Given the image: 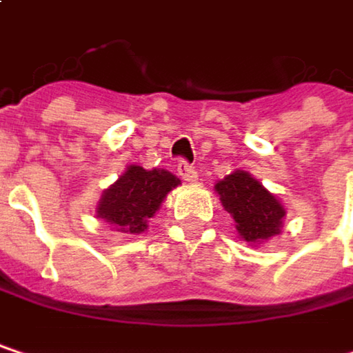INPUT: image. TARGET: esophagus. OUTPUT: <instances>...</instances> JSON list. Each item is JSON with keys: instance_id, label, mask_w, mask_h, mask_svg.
Listing matches in <instances>:
<instances>
[{"instance_id": "34e87169", "label": "esophagus", "mask_w": 353, "mask_h": 353, "mask_svg": "<svg viewBox=\"0 0 353 353\" xmlns=\"http://www.w3.org/2000/svg\"><path fill=\"white\" fill-rule=\"evenodd\" d=\"M177 176L181 177L183 181H188V183H194L198 179V172L192 165H188L185 161H179L177 163Z\"/></svg>"}]
</instances>
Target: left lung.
<instances>
[{"instance_id": "obj_1", "label": "left lung", "mask_w": 353, "mask_h": 353, "mask_svg": "<svg viewBox=\"0 0 353 353\" xmlns=\"http://www.w3.org/2000/svg\"><path fill=\"white\" fill-rule=\"evenodd\" d=\"M214 192L235 221L239 237L249 245H259L280 235L286 208L249 172L235 170L214 183Z\"/></svg>"}]
</instances>
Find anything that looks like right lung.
<instances>
[{"label": "right lung", "mask_w": 353, "mask_h": 353, "mask_svg": "<svg viewBox=\"0 0 353 353\" xmlns=\"http://www.w3.org/2000/svg\"><path fill=\"white\" fill-rule=\"evenodd\" d=\"M179 183L168 170L126 165L124 174L104 190L96 214L120 233H145L149 219L155 216L168 194Z\"/></svg>", "instance_id": "right-lung-1"}]
</instances>
